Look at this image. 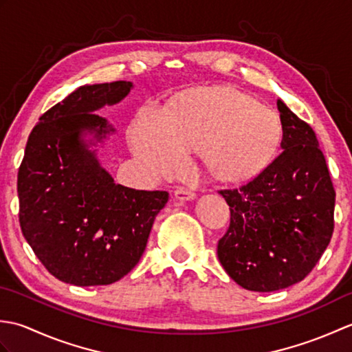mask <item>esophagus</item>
<instances>
[{
    "mask_svg": "<svg viewBox=\"0 0 352 352\" xmlns=\"http://www.w3.org/2000/svg\"><path fill=\"white\" fill-rule=\"evenodd\" d=\"M174 195H175V198L178 201H192V199L197 198V193L195 192H192L189 189H184V188H178L174 192Z\"/></svg>",
    "mask_w": 352,
    "mask_h": 352,
    "instance_id": "1",
    "label": "esophagus"
}]
</instances>
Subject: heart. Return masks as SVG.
<instances>
[{"mask_svg": "<svg viewBox=\"0 0 352 352\" xmlns=\"http://www.w3.org/2000/svg\"><path fill=\"white\" fill-rule=\"evenodd\" d=\"M281 140L274 111L233 87H213L182 96L164 116L144 109L131 131V145L155 172L172 175L186 154L199 153L221 182L251 178L272 160Z\"/></svg>", "mask_w": 352, "mask_h": 352, "instance_id": "heart-1", "label": "heart"}]
</instances>
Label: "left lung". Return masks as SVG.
<instances>
[{
	"mask_svg": "<svg viewBox=\"0 0 352 352\" xmlns=\"http://www.w3.org/2000/svg\"><path fill=\"white\" fill-rule=\"evenodd\" d=\"M276 107L280 155L248 184L221 190L231 218L218 257L239 286L254 292L304 280L334 228L336 192L316 134L281 100Z\"/></svg>",
	"mask_w": 352,
	"mask_h": 352,
	"instance_id": "8db88e82",
	"label": "left lung"
}]
</instances>
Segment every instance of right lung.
I'll use <instances>...</instances> for the list:
<instances>
[{
    "instance_id": "add662e5",
    "label": "right lung",
    "mask_w": 352,
    "mask_h": 352,
    "mask_svg": "<svg viewBox=\"0 0 352 352\" xmlns=\"http://www.w3.org/2000/svg\"><path fill=\"white\" fill-rule=\"evenodd\" d=\"M131 89V81L80 86L39 118L18 172L22 234L48 272L74 286L129 274L168 203V192L116 184L98 160L96 146L116 130L95 111Z\"/></svg>"
}]
</instances>
